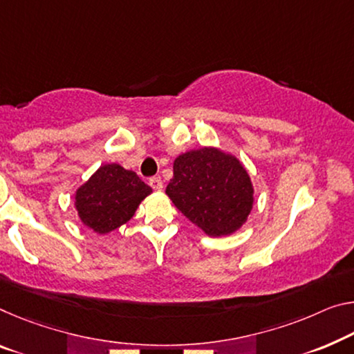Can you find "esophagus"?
I'll return each mask as SVG.
<instances>
[{"label": "esophagus", "mask_w": 354, "mask_h": 354, "mask_svg": "<svg viewBox=\"0 0 354 354\" xmlns=\"http://www.w3.org/2000/svg\"><path fill=\"white\" fill-rule=\"evenodd\" d=\"M149 186L154 190H162V187H164V181H162L160 176H153L149 179Z\"/></svg>", "instance_id": "34e87169"}]
</instances>
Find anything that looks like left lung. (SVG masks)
Returning a JSON list of instances; mask_svg holds the SVG:
<instances>
[{"label":"left lung","mask_w":354,"mask_h":354,"mask_svg":"<svg viewBox=\"0 0 354 354\" xmlns=\"http://www.w3.org/2000/svg\"><path fill=\"white\" fill-rule=\"evenodd\" d=\"M165 192L178 209L209 236L236 232L254 201L245 168L236 157L216 148L194 149L176 157Z\"/></svg>","instance_id":"obj_1"}]
</instances>
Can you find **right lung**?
I'll use <instances>...</instances> for the list:
<instances>
[{
	"instance_id": "add662e5",
	"label": "right lung",
	"mask_w": 354,
	"mask_h": 354,
	"mask_svg": "<svg viewBox=\"0 0 354 354\" xmlns=\"http://www.w3.org/2000/svg\"><path fill=\"white\" fill-rule=\"evenodd\" d=\"M151 187L136 171L118 164L102 165L77 190L75 207L82 222L96 233L113 232L133 216Z\"/></svg>"
}]
</instances>
